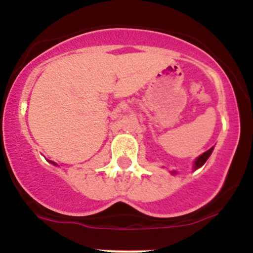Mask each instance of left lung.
<instances>
[{
  "instance_id": "8db88e82",
  "label": "left lung",
  "mask_w": 253,
  "mask_h": 253,
  "mask_svg": "<svg viewBox=\"0 0 253 253\" xmlns=\"http://www.w3.org/2000/svg\"><path fill=\"white\" fill-rule=\"evenodd\" d=\"M211 152H213V148H211V149L207 150L206 153H203L201 157L197 158V160L195 162V169H198V168H201L203 164H205V163L207 162V159L209 158V155L211 154Z\"/></svg>"
}]
</instances>
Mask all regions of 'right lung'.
Listing matches in <instances>:
<instances>
[{"mask_svg":"<svg viewBox=\"0 0 253 253\" xmlns=\"http://www.w3.org/2000/svg\"><path fill=\"white\" fill-rule=\"evenodd\" d=\"M51 163H52V164H55V163H53V162H51Z\"/></svg>","mask_w":253,"mask_h":253,"instance_id":"right-lung-1","label":"right lung"}]
</instances>
